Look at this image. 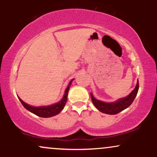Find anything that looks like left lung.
Masks as SVG:
<instances>
[{
  "mask_svg": "<svg viewBox=\"0 0 157 157\" xmlns=\"http://www.w3.org/2000/svg\"><path fill=\"white\" fill-rule=\"evenodd\" d=\"M139 90V80L136 82V87L131 92L124 98L119 99L118 100L112 102H105L101 100H98L93 96L91 93V100L95 107L101 112L107 114H117V113L121 112L122 111L125 110L131 105L133 101L134 100L135 97L137 94Z\"/></svg>",
  "mask_w": 157,
  "mask_h": 157,
  "instance_id": "1",
  "label": "left lung"
}]
</instances>
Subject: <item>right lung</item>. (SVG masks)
Here are the masks:
<instances>
[{"mask_svg": "<svg viewBox=\"0 0 157 157\" xmlns=\"http://www.w3.org/2000/svg\"><path fill=\"white\" fill-rule=\"evenodd\" d=\"M74 79H72L68 83V87L66 88V91H65L63 97L60 102H57V103L52 104V105H48V106H39V107H35V106H32L28 105L21 100L20 97H18L20 101H21L23 107L25 109L29 111L30 112L33 113L34 114L37 115V116L40 117H51L55 116V115L58 114L63 109L65 105H66V101H67V96L68 90H69L70 86H71V82H72Z\"/></svg>", "mask_w": 157, "mask_h": 157, "instance_id": "add662e5", "label": "right lung"}]
</instances>
